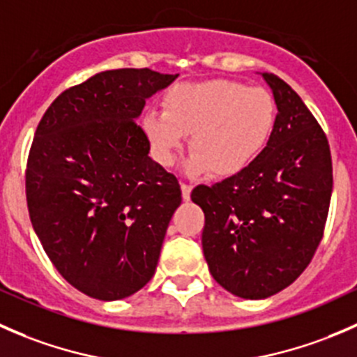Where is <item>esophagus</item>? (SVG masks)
<instances>
[{
    "label": "esophagus",
    "instance_id": "1",
    "mask_svg": "<svg viewBox=\"0 0 357 357\" xmlns=\"http://www.w3.org/2000/svg\"><path fill=\"white\" fill-rule=\"evenodd\" d=\"M181 193H183V199L190 200V195H192V185L181 183Z\"/></svg>",
    "mask_w": 357,
    "mask_h": 357
}]
</instances>
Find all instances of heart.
<instances>
[{"mask_svg":"<svg viewBox=\"0 0 357 357\" xmlns=\"http://www.w3.org/2000/svg\"><path fill=\"white\" fill-rule=\"evenodd\" d=\"M164 114L143 117L153 157L172 165L190 138V174L231 178L245 171L268 145L275 129L276 103L268 89L231 79L186 82L169 89Z\"/></svg>","mask_w":357,"mask_h":357,"instance_id":"obj_1","label":"heart"}]
</instances>
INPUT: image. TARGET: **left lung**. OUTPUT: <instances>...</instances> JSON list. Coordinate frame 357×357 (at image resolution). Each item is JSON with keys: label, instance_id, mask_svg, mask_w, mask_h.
<instances>
[{"label": "left lung", "instance_id": "1", "mask_svg": "<svg viewBox=\"0 0 357 357\" xmlns=\"http://www.w3.org/2000/svg\"><path fill=\"white\" fill-rule=\"evenodd\" d=\"M278 114L266 149L240 174L199 185L205 261L215 282L242 298L294 283L323 238L333 188L328 138L301 96L264 72Z\"/></svg>", "mask_w": 357, "mask_h": 357}]
</instances>
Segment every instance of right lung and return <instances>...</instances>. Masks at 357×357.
<instances>
[{
    "label": "right lung",
    "instance_id": "1",
    "mask_svg": "<svg viewBox=\"0 0 357 357\" xmlns=\"http://www.w3.org/2000/svg\"><path fill=\"white\" fill-rule=\"evenodd\" d=\"M176 77L100 72L56 96L36 129L25 169L32 228L56 271L93 298L129 297L155 273L181 188L149 157L136 119Z\"/></svg>",
    "mask_w": 357,
    "mask_h": 357
}]
</instances>
